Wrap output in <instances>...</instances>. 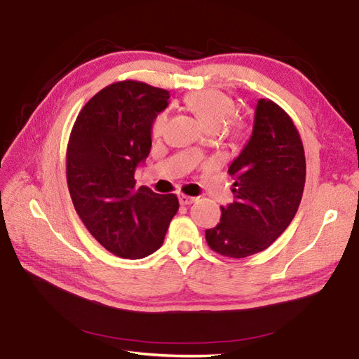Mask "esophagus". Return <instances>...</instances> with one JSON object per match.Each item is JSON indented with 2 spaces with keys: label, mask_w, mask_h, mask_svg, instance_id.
I'll return each instance as SVG.
<instances>
[{
  "label": "esophagus",
  "mask_w": 359,
  "mask_h": 359,
  "mask_svg": "<svg viewBox=\"0 0 359 359\" xmlns=\"http://www.w3.org/2000/svg\"><path fill=\"white\" fill-rule=\"evenodd\" d=\"M178 199H180V203L181 205H190V203H193L194 201V198H191V196H187V194H184V193H180L178 194Z\"/></svg>",
  "instance_id": "obj_1"
}]
</instances>
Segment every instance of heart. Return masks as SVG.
<instances>
[{"label":"heart","instance_id":"b5f03b06","mask_svg":"<svg viewBox=\"0 0 359 359\" xmlns=\"http://www.w3.org/2000/svg\"><path fill=\"white\" fill-rule=\"evenodd\" d=\"M186 106L198 116L203 127L210 132H217L222 126L226 135L238 137L244 133V123L238 116H233L236 111L235 100L229 94L219 90H199L186 95ZM168 123V112L163 111L156 115L151 124V135L160 137L165 133ZM202 147L194 148V154H201Z\"/></svg>","mask_w":359,"mask_h":359}]
</instances>
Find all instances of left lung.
<instances>
[{
    "label": "left lung",
    "instance_id": "left-lung-1",
    "mask_svg": "<svg viewBox=\"0 0 359 359\" xmlns=\"http://www.w3.org/2000/svg\"><path fill=\"white\" fill-rule=\"evenodd\" d=\"M233 202L205 231L215 253L241 259L264 252L295 217L306 184L302 140L290 116L269 99L255 111L252 137L227 169Z\"/></svg>",
    "mask_w": 359,
    "mask_h": 359
}]
</instances>
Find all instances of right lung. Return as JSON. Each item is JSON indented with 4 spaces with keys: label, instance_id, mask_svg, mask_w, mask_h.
<instances>
[{
    "label": "right lung",
    "instance_id": "right-lung-1",
    "mask_svg": "<svg viewBox=\"0 0 359 359\" xmlns=\"http://www.w3.org/2000/svg\"><path fill=\"white\" fill-rule=\"evenodd\" d=\"M169 93L139 81L97 93L76 118L67 145L74 210L107 252L140 259L158 250L178 211L175 194L135 189V170L151 149V124Z\"/></svg>",
    "mask_w": 359,
    "mask_h": 359
}]
</instances>
